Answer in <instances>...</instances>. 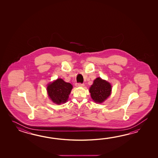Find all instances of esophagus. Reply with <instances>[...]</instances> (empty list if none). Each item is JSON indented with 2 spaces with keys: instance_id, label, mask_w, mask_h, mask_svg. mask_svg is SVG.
<instances>
[{
  "instance_id": "34e87169",
  "label": "esophagus",
  "mask_w": 158,
  "mask_h": 158,
  "mask_svg": "<svg viewBox=\"0 0 158 158\" xmlns=\"http://www.w3.org/2000/svg\"><path fill=\"white\" fill-rule=\"evenodd\" d=\"M76 86H77V87H83V86H84V84H81V83L79 82V83L76 84Z\"/></svg>"
}]
</instances>
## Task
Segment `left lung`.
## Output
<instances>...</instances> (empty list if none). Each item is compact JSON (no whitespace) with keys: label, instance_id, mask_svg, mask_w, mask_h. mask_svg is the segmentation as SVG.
I'll return each instance as SVG.
<instances>
[{"label":"left lung","instance_id":"1","mask_svg":"<svg viewBox=\"0 0 158 158\" xmlns=\"http://www.w3.org/2000/svg\"><path fill=\"white\" fill-rule=\"evenodd\" d=\"M111 90V84L98 77L94 81L89 91L93 101L96 103H101L110 95Z\"/></svg>","mask_w":158,"mask_h":158}]
</instances>
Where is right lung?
<instances>
[{"mask_svg":"<svg viewBox=\"0 0 158 158\" xmlns=\"http://www.w3.org/2000/svg\"><path fill=\"white\" fill-rule=\"evenodd\" d=\"M72 87L70 83L59 78L47 86V93L51 101L60 104L67 101Z\"/></svg>","mask_w":158,"mask_h":158,"instance_id":"obj_1","label":"right lung"}]
</instances>
